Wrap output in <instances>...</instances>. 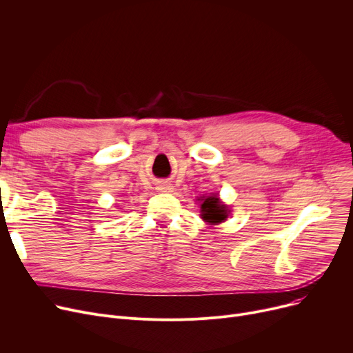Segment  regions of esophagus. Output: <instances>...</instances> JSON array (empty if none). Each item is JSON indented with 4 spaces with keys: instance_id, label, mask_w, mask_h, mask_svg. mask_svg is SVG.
Listing matches in <instances>:
<instances>
[{
    "instance_id": "34e87169",
    "label": "esophagus",
    "mask_w": 353,
    "mask_h": 353,
    "mask_svg": "<svg viewBox=\"0 0 353 353\" xmlns=\"http://www.w3.org/2000/svg\"><path fill=\"white\" fill-rule=\"evenodd\" d=\"M157 190H160V192H172V186H170V184H167V183H160L159 186H157Z\"/></svg>"
}]
</instances>
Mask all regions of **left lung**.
<instances>
[{
    "label": "left lung",
    "instance_id": "1",
    "mask_svg": "<svg viewBox=\"0 0 353 353\" xmlns=\"http://www.w3.org/2000/svg\"><path fill=\"white\" fill-rule=\"evenodd\" d=\"M200 201V216L208 221L209 225H219L225 221L230 213L229 208L220 201L217 193H212L210 196H203L197 199Z\"/></svg>",
    "mask_w": 353,
    "mask_h": 353
}]
</instances>
